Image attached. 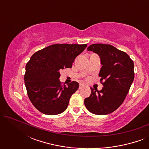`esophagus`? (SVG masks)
<instances>
[{
	"mask_svg": "<svg viewBox=\"0 0 149 149\" xmlns=\"http://www.w3.org/2000/svg\"><path fill=\"white\" fill-rule=\"evenodd\" d=\"M84 86H85V85H84V84H83V83H81L80 85H79V89L83 88V87H84Z\"/></svg>",
	"mask_w": 149,
	"mask_h": 149,
	"instance_id": "1",
	"label": "esophagus"
}]
</instances>
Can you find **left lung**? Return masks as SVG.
<instances>
[{
	"label": "left lung",
	"mask_w": 149,
	"mask_h": 149,
	"mask_svg": "<svg viewBox=\"0 0 149 149\" xmlns=\"http://www.w3.org/2000/svg\"><path fill=\"white\" fill-rule=\"evenodd\" d=\"M99 55L102 65L99 73L102 90L91 88L85 99L87 109L95 115H108L123 102L134 79L133 60L125 52L109 44H92L87 48Z\"/></svg>",
	"instance_id": "left-lung-1"
}]
</instances>
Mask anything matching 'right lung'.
Here are the masks:
<instances>
[{"instance_id":"1","label":"right lung","mask_w":149,"mask_h":149,"mask_svg":"<svg viewBox=\"0 0 149 149\" xmlns=\"http://www.w3.org/2000/svg\"><path fill=\"white\" fill-rule=\"evenodd\" d=\"M86 47L87 44H54L32 55L26 66L24 81L30 102L40 113L55 115L67 109L79 83L72 81L62 85L60 71L71 68Z\"/></svg>"}]
</instances>
